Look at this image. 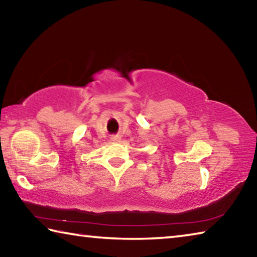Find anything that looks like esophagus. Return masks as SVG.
I'll list each match as a JSON object with an SVG mask.
<instances>
[{
  "label": "esophagus",
  "mask_w": 257,
  "mask_h": 257,
  "mask_svg": "<svg viewBox=\"0 0 257 257\" xmlns=\"http://www.w3.org/2000/svg\"><path fill=\"white\" fill-rule=\"evenodd\" d=\"M110 139L114 143H119L121 141V136H120V135H113V136H111Z\"/></svg>",
  "instance_id": "obj_1"
}]
</instances>
